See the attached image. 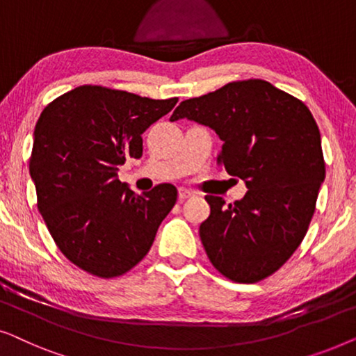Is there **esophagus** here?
I'll use <instances>...</instances> for the list:
<instances>
[{"label":"esophagus","instance_id":"1","mask_svg":"<svg viewBox=\"0 0 356 356\" xmlns=\"http://www.w3.org/2000/svg\"><path fill=\"white\" fill-rule=\"evenodd\" d=\"M193 196H194V193L189 191V189H186V188H179L178 189V199H179V201H184V199L193 197Z\"/></svg>","mask_w":356,"mask_h":356}]
</instances>
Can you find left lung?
Listing matches in <instances>:
<instances>
[{"label":"left lung","instance_id":"obj_1","mask_svg":"<svg viewBox=\"0 0 356 356\" xmlns=\"http://www.w3.org/2000/svg\"><path fill=\"white\" fill-rule=\"evenodd\" d=\"M181 118L216 131L217 165L248 188L233 204L206 196L211 216L199 236L209 261L238 284L264 280L290 259L314 216L325 162L313 115L270 82L246 79L183 100L172 121Z\"/></svg>","mask_w":356,"mask_h":356}]
</instances>
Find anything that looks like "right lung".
Here are the masks:
<instances>
[{
	"instance_id": "add662e5",
	"label": "right lung",
	"mask_w": 356,
	"mask_h": 356,
	"mask_svg": "<svg viewBox=\"0 0 356 356\" xmlns=\"http://www.w3.org/2000/svg\"><path fill=\"white\" fill-rule=\"evenodd\" d=\"M177 102L87 84L43 108L29 160L37 207L60 251L87 274L113 279L138 266L177 202L173 184L138 196L118 179L120 165L143 155L140 134Z\"/></svg>"
}]
</instances>
